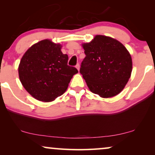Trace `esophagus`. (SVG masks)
<instances>
[{"label": "esophagus", "mask_w": 155, "mask_h": 155, "mask_svg": "<svg viewBox=\"0 0 155 155\" xmlns=\"http://www.w3.org/2000/svg\"><path fill=\"white\" fill-rule=\"evenodd\" d=\"M75 67H76V68L78 70V71H80V64H79V63H78V64L75 65Z\"/></svg>", "instance_id": "1"}]
</instances>
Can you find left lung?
<instances>
[{"mask_svg":"<svg viewBox=\"0 0 155 155\" xmlns=\"http://www.w3.org/2000/svg\"><path fill=\"white\" fill-rule=\"evenodd\" d=\"M82 47L86 56L80 73L90 90L103 98L119 94L132 72V58L126 48L116 39L103 35H96Z\"/></svg>","mask_w":155,"mask_h":155,"instance_id":"left-lung-1","label":"left lung"}]
</instances>
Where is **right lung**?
Here are the masks:
<instances>
[{"label": "right lung", "instance_id": "add662e5", "mask_svg": "<svg viewBox=\"0 0 155 155\" xmlns=\"http://www.w3.org/2000/svg\"><path fill=\"white\" fill-rule=\"evenodd\" d=\"M61 49V44L44 39L31 46L21 59L20 82L37 100L48 102L60 97L78 73L75 67L68 65V56Z\"/></svg>", "mask_w": 155, "mask_h": 155}]
</instances>
